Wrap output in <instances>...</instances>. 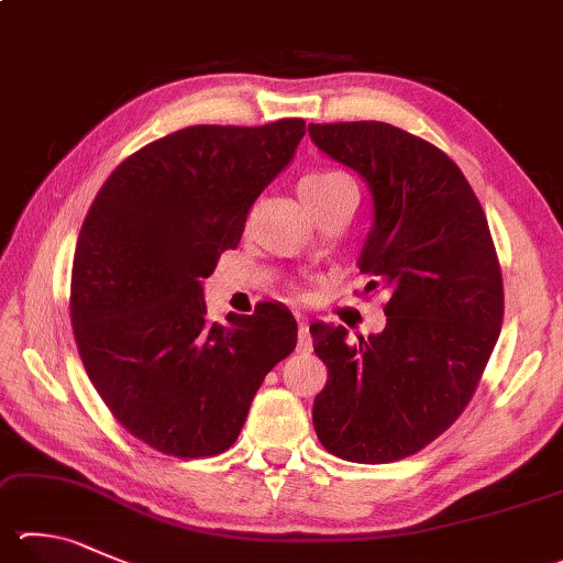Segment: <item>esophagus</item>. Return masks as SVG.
Segmentation results:
<instances>
[{
  "label": "esophagus",
  "mask_w": 563,
  "mask_h": 563,
  "mask_svg": "<svg viewBox=\"0 0 563 563\" xmlns=\"http://www.w3.org/2000/svg\"><path fill=\"white\" fill-rule=\"evenodd\" d=\"M298 350L300 352H310L312 350V336H310V322L302 320L298 322Z\"/></svg>",
  "instance_id": "34e87169"
}]
</instances>
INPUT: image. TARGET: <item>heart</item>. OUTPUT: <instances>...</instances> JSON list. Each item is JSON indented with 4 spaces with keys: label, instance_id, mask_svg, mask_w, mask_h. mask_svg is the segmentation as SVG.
<instances>
[{
    "label": "heart",
    "instance_id": "b5f03b06",
    "mask_svg": "<svg viewBox=\"0 0 563 563\" xmlns=\"http://www.w3.org/2000/svg\"><path fill=\"white\" fill-rule=\"evenodd\" d=\"M354 187L352 179L344 175V172H336V169H317L310 172V175H305L300 179V197L305 201V207L312 209L317 203L330 199L332 194L342 191V189H350Z\"/></svg>",
    "mask_w": 563,
    "mask_h": 563
}]
</instances>
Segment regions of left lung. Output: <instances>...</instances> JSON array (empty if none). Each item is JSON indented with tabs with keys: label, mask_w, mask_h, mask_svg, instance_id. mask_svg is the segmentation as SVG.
Listing matches in <instances>:
<instances>
[{
	"label": "left lung",
	"mask_w": 563,
	"mask_h": 563,
	"mask_svg": "<svg viewBox=\"0 0 563 563\" xmlns=\"http://www.w3.org/2000/svg\"><path fill=\"white\" fill-rule=\"evenodd\" d=\"M308 132L369 187L360 271L366 292H388L384 332L366 340L310 324L330 374L312 423L336 457L394 463L445 433L473 398L503 327V271L485 211L445 152L376 120L312 122Z\"/></svg>",
	"instance_id": "8db88e82"
}]
</instances>
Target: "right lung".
I'll return each instance as SVG.
<instances>
[{
    "label": "right lung",
    "instance_id": "right-lung-1",
    "mask_svg": "<svg viewBox=\"0 0 563 563\" xmlns=\"http://www.w3.org/2000/svg\"><path fill=\"white\" fill-rule=\"evenodd\" d=\"M302 135L300 118L172 132L120 162L80 227V362L110 413L159 453L229 451L265 374L298 344V322L275 302L209 322L201 283L239 246L253 201Z\"/></svg>",
    "mask_w": 563,
    "mask_h": 563
}]
</instances>
